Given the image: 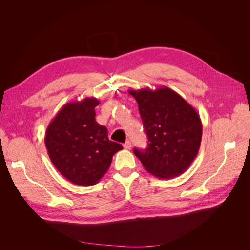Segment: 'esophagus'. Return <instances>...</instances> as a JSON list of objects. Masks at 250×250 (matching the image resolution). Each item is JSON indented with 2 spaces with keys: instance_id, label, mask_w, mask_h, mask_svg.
I'll return each mask as SVG.
<instances>
[{
  "instance_id": "esophagus-1",
  "label": "esophagus",
  "mask_w": 250,
  "mask_h": 250,
  "mask_svg": "<svg viewBox=\"0 0 250 250\" xmlns=\"http://www.w3.org/2000/svg\"><path fill=\"white\" fill-rule=\"evenodd\" d=\"M124 147H125V149H126V150H130V149H132V142H130V141H126V142L124 144Z\"/></svg>"
}]
</instances>
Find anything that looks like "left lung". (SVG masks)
<instances>
[{"label":"left lung","instance_id":"1","mask_svg":"<svg viewBox=\"0 0 250 250\" xmlns=\"http://www.w3.org/2000/svg\"><path fill=\"white\" fill-rule=\"evenodd\" d=\"M139 105L148 137L145 150L134 149L147 171L168 179L182 174L200 150L203 125L199 113L168 87L128 90Z\"/></svg>","mask_w":250,"mask_h":250}]
</instances>
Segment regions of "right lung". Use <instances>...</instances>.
Masks as SVG:
<instances>
[{
	"mask_svg": "<svg viewBox=\"0 0 250 250\" xmlns=\"http://www.w3.org/2000/svg\"><path fill=\"white\" fill-rule=\"evenodd\" d=\"M95 97L64 104L48 125L44 143L49 159L61 174L78 186H94L123 149L108 139L107 128L95 121Z\"/></svg>",
	"mask_w": 250,
	"mask_h": 250,
	"instance_id": "add662e5",
	"label": "right lung"
}]
</instances>
